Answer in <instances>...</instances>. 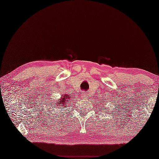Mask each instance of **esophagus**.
<instances>
[{
	"mask_svg": "<svg viewBox=\"0 0 159 159\" xmlns=\"http://www.w3.org/2000/svg\"><path fill=\"white\" fill-rule=\"evenodd\" d=\"M87 96H88L87 92H83L82 93V98H87Z\"/></svg>",
	"mask_w": 159,
	"mask_h": 159,
	"instance_id": "esophagus-1",
	"label": "esophagus"
}]
</instances>
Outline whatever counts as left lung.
<instances>
[{"label":"left lung","instance_id":"left-lung-1","mask_svg":"<svg viewBox=\"0 0 159 159\" xmlns=\"http://www.w3.org/2000/svg\"><path fill=\"white\" fill-rule=\"evenodd\" d=\"M99 102H101V103H102V101H99ZM103 102H104V101H103ZM103 105H105V103H103Z\"/></svg>","mask_w":159,"mask_h":159}]
</instances>
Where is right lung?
<instances>
[{
	"label": "right lung",
	"instance_id": "obj_1",
	"mask_svg": "<svg viewBox=\"0 0 159 159\" xmlns=\"http://www.w3.org/2000/svg\"><path fill=\"white\" fill-rule=\"evenodd\" d=\"M70 97L68 94H66V95H61V98L58 99V102L56 103V104H53V106H51V109H53V110H51V111H58V109L61 108H63V107H66V105H67L70 101Z\"/></svg>",
	"mask_w": 159,
	"mask_h": 159
}]
</instances>
